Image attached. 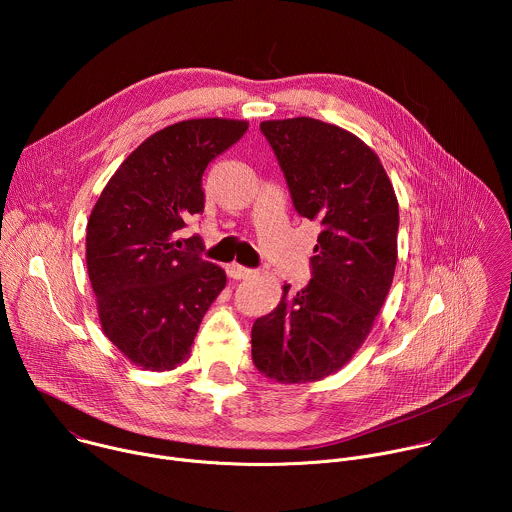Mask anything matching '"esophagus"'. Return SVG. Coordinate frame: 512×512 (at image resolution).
I'll return each mask as SVG.
<instances>
[{
    "mask_svg": "<svg viewBox=\"0 0 512 512\" xmlns=\"http://www.w3.org/2000/svg\"><path fill=\"white\" fill-rule=\"evenodd\" d=\"M227 273H229V277H233V279H247L253 271H251L249 267L239 265V263H231V265L227 267Z\"/></svg>",
    "mask_w": 512,
    "mask_h": 512,
    "instance_id": "1",
    "label": "esophagus"
}]
</instances>
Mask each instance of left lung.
<instances>
[{"mask_svg":"<svg viewBox=\"0 0 512 512\" xmlns=\"http://www.w3.org/2000/svg\"><path fill=\"white\" fill-rule=\"evenodd\" d=\"M261 131L300 216L318 221L312 279L298 294L283 285L277 308L255 320L251 354L261 375L320 381L367 340L393 283L399 204L367 143L312 117L263 121Z\"/></svg>","mask_w":512,"mask_h":512,"instance_id":"8db88e82","label":"left lung"}]
</instances>
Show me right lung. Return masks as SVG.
<instances>
[{
	"mask_svg": "<svg viewBox=\"0 0 512 512\" xmlns=\"http://www.w3.org/2000/svg\"><path fill=\"white\" fill-rule=\"evenodd\" d=\"M249 129L188 119L145 139L103 188L87 225V269L105 336L145 371L182 364L227 273L180 229L204 210L202 174Z\"/></svg>",
	"mask_w": 512,
	"mask_h": 512,
	"instance_id": "add662e5",
	"label": "right lung"
}]
</instances>
